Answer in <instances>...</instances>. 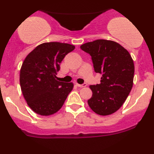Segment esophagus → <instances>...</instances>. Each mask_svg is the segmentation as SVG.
Segmentation results:
<instances>
[{"mask_svg": "<svg viewBox=\"0 0 154 154\" xmlns=\"http://www.w3.org/2000/svg\"><path fill=\"white\" fill-rule=\"evenodd\" d=\"M76 85L79 88H85V87H86L87 84H86V83H84V84H82V85H79V84H78V83H76Z\"/></svg>", "mask_w": 154, "mask_h": 154, "instance_id": "esophagus-1", "label": "esophagus"}]
</instances>
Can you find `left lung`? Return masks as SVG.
<instances>
[{
    "instance_id": "left-lung-1",
    "label": "left lung",
    "mask_w": 154,
    "mask_h": 154,
    "mask_svg": "<svg viewBox=\"0 0 154 154\" xmlns=\"http://www.w3.org/2000/svg\"><path fill=\"white\" fill-rule=\"evenodd\" d=\"M80 48L91 55L95 72L102 75L100 84L90 86L93 95L88 105L97 114L110 115L119 109L131 91L133 60L125 48L112 40H96Z\"/></svg>"
}]
</instances>
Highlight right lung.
<instances>
[{"instance_id": "add662e5", "label": "right lung", "mask_w": 154, "mask_h": 154, "mask_svg": "<svg viewBox=\"0 0 154 154\" xmlns=\"http://www.w3.org/2000/svg\"><path fill=\"white\" fill-rule=\"evenodd\" d=\"M75 48L68 43H44L26 56L19 81L26 103L36 114L49 116L56 113L73 89V83L59 82L56 75L63 58Z\"/></svg>"}]
</instances>
